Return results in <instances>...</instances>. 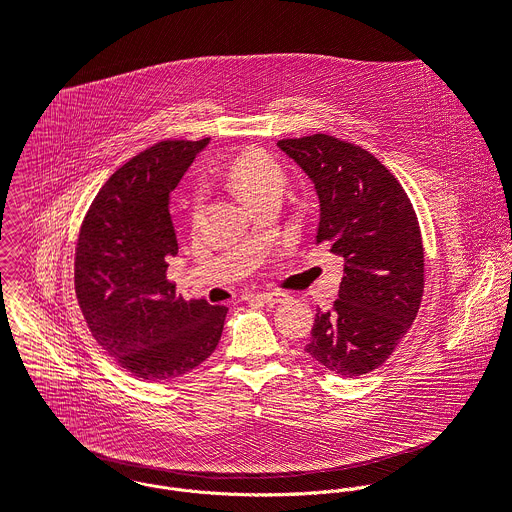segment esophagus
I'll list each match as a JSON object with an SVG mask.
<instances>
[{
	"label": "esophagus",
	"mask_w": 512,
	"mask_h": 512,
	"mask_svg": "<svg viewBox=\"0 0 512 512\" xmlns=\"http://www.w3.org/2000/svg\"><path fill=\"white\" fill-rule=\"evenodd\" d=\"M257 299H261L269 305H279V303H285L289 299V295L285 291H263L257 295Z\"/></svg>",
	"instance_id": "esophagus-1"
}]
</instances>
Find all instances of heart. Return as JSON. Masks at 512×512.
Returning <instances> with one entry per match:
<instances>
[{"label":"heart","mask_w":512,"mask_h":512,"mask_svg":"<svg viewBox=\"0 0 512 512\" xmlns=\"http://www.w3.org/2000/svg\"><path fill=\"white\" fill-rule=\"evenodd\" d=\"M225 179L239 199L247 203L267 189H281L283 171L265 151L247 149L231 161Z\"/></svg>","instance_id":"obj_1"}]
</instances>
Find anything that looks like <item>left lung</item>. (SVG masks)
<instances>
[{"label": "left lung", "mask_w": 512, "mask_h": 512, "mask_svg": "<svg viewBox=\"0 0 512 512\" xmlns=\"http://www.w3.org/2000/svg\"><path fill=\"white\" fill-rule=\"evenodd\" d=\"M277 147L315 185L317 245L345 259L339 299L317 311L305 351L337 375L371 373L421 307L425 253L415 209L395 175L359 145L315 133Z\"/></svg>", "instance_id": "8db88e82"}]
</instances>
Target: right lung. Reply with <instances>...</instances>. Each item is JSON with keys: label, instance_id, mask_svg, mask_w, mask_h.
Returning a JSON list of instances; mask_svg holds the SVG:
<instances>
[{"label": "right lung", "instance_id": "right-lung-1", "mask_svg": "<svg viewBox=\"0 0 512 512\" xmlns=\"http://www.w3.org/2000/svg\"><path fill=\"white\" fill-rule=\"evenodd\" d=\"M199 141H161L119 167L93 199L75 249V295L95 341L131 375L161 383L217 347L227 307L185 301L167 281L177 255L169 195Z\"/></svg>", "mask_w": 512, "mask_h": 512}]
</instances>
